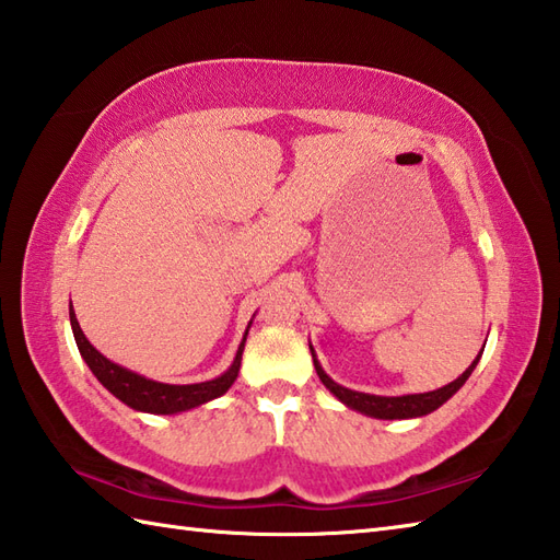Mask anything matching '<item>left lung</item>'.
Wrapping results in <instances>:
<instances>
[{
	"instance_id": "obj_1",
	"label": "left lung",
	"mask_w": 560,
	"mask_h": 560,
	"mask_svg": "<svg viewBox=\"0 0 560 560\" xmlns=\"http://www.w3.org/2000/svg\"><path fill=\"white\" fill-rule=\"evenodd\" d=\"M486 347V343H483ZM311 353H313V363H315V371L319 375V380H323V385L335 395L339 401L347 404V407L361 411L365 416H373V419H416V416H425L435 411L438 407H443V404L455 395V392L467 383V377L471 375L474 368H477L481 353L477 355V359L471 361V365L464 371L457 380H452L450 385L440 387V389H433V392H423V395H404V397H377V395H365V392H355V389H349V387H341L339 383H335L325 371L323 365H319L317 355L311 347Z\"/></svg>"
}]
</instances>
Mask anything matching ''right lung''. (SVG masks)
<instances>
[{
  "mask_svg": "<svg viewBox=\"0 0 560 560\" xmlns=\"http://www.w3.org/2000/svg\"><path fill=\"white\" fill-rule=\"evenodd\" d=\"M69 323H71V331H74L81 359L86 361L91 373L98 377V383L108 392H113L117 399L125 401L127 407H132L137 411H147V413H180V411H189V409L199 407V404H207L211 399L225 395L229 387L235 383L237 371H241L245 337H247V331H245L241 347H237L235 359L223 375L207 380V383H197V385H165V383H156V380H149L144 375L127 371V368L108 361L101 351L93 349L91 341L83 337V331L77 323L74 307H69ZM249 325H247V329H249Z\"/></svg>",
  "mask_w": 560,
  "mask_h": 560,
  "instance_id": "add662e5",
  "label": "right lung"
}]
</instances>
